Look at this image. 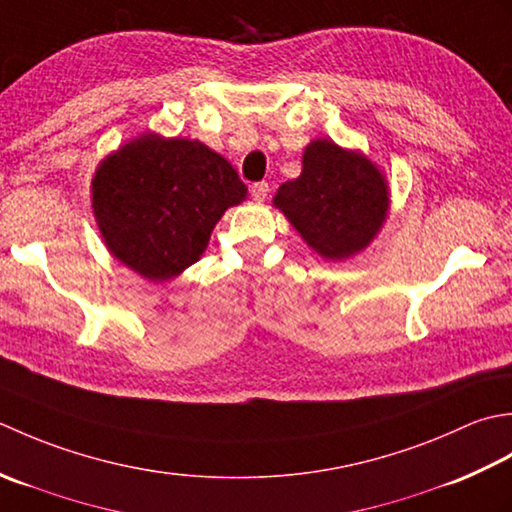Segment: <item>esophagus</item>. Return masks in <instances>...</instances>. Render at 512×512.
Segmentation results:
<instances>
[{
  "mask_svg": "<svg viewBox=\"0 0 512 512\" xmlns=\"http://www.w3.org/2000/svg\"><path fill=\"white\" fill-rule=\"evenodd\" d=\"M252 196H254V201H265V198L269 196V185L267 183H254L252 185Z\"/></svg>",
  "mask_w": 512,
  "mask_h": 512,
  "instance_id": "1",
  "label": "esophagus"
}]
</instances>
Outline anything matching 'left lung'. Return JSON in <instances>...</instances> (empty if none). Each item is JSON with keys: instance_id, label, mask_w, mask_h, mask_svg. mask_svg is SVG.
I'll use <instances>...</instances> for the list:
<instances>
[{"instance_id": "left-lung-1", "label": "left lung", "mask_w": 512, "mask_h": 512, "mask_svg": "<svg viewBox=\"0 0 512 512\" xmlns=\"http://www.w3.org/2000/svg\"><path fill=\"white\" fill-rule=\"evenodd\" d=\"M274 207L314 252L347 260L364 252L387 223V176L367 154L314 139L302 152L298 179L278 187Z\"/></svg>"}]
</instances>
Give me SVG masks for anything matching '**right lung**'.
<instances>
[{
  "label": "right lung",
  "instance_id": "obj_1",
  "mask_svg": "<svg viewBox=\"0 0 512 512\" xmlns=\"http://www.w3.org/2000/svg\"><path fill=\"white\" fill-rule=\"evenodd\" d=\"M92 214L108 252L152 283L194 265L247 187L225 156L192 139L143 132L99 163Z\"/></svg>",
  "mask_w": 512,
  "mask_h": 512
}]
</instances>
